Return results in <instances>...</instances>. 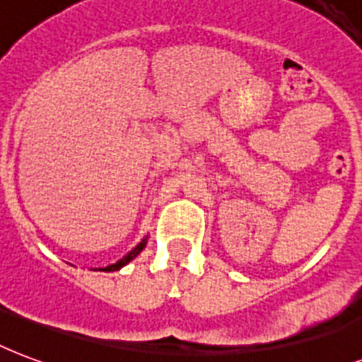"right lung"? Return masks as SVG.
Returning <instances> with one entry per match:
<instances>
[{
	"instance_id": "obj_1",
	"label": "right lung",
	"mask_w": 362,
	"mask_h": 362,
	"mask_svg": "<svg viewBox=\"0 0 362 362\" xmlns=\"http://www.w3.org/2000/svg\"><path fill=\"white\" fill-rule=\"evenodd\" d=\"M147 238H149V236L143 238L141 242L137 243L136 247L132 249V251H128V253H126L124 257H122V259H120V260H117L115 264H109V266H105V268H96V270H100V272H117V270H120L122 266H126V264H128V262H130V260L136 259L137 255L141 253L143 249H145V245H147Z\"/></svg>"
}]
</instances>
